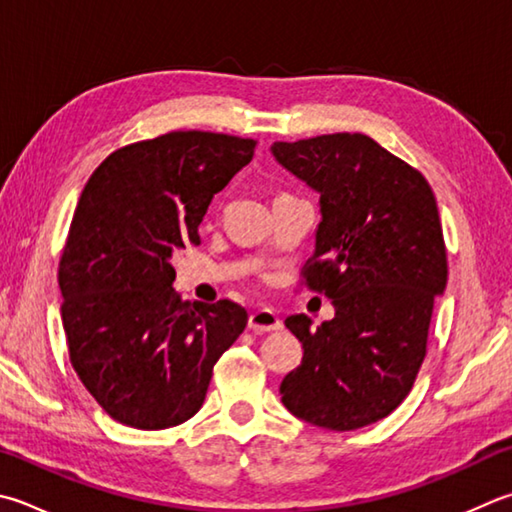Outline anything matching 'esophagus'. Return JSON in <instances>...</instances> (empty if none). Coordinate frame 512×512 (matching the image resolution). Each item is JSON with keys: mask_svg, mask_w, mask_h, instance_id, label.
Returning <instances> with one entry per match:
<instances>
[{"mask_svg": "<svg viewBox=\"0 0 512 512\" xmlns=\"http://www.w3.org/2000/svg\"><path fill=\"white\" fill-rule=\"evenodd\" d=\"M248 329L253 333H271L282 329V320L271 309H257L250 313L248 318Z\"/></svg>", "mask_w": 512, "mask_h": 512, "instance_id": "1", "label": "esophagus"}]
</instances>
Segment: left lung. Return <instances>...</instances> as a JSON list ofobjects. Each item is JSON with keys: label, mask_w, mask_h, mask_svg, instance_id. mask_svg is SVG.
Wrapping results in <instances>:
<instances>
[{"label": "left lung", "mask_w": 512, "mask_h": 512, "mask_svg": "<svg viewBox=\"0 0 512 512\" xmlns=\"http://www.w3.org/2000/svg\"><path fill=\"white\" fill-rule=\"evenodd\" d=\"M271 150L320 194L302 284L336 309L318 329L306 315L286 318L304 356L282 380V403L318 427L358 430L392 414L423 365L434 295L448 282L439 208L425 176L365 134Z\"/></svg>", "instance_id": "left-lung-1"}]
</instances>
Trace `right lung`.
Returning a JSON list of instances; mask_svg holds the SVG:
<instances>
[{
    "instance_id": "add662e5",
    "label": "right lung",
    "mask_w": 512,
    "mask_h": 512,
    "mask_svg": "<svg viewBox=\"0 0 512 512\" xmlns=\"http://www.w3.org/2000/svg\"><path fill=\"white\" fill-rule=\"evenodd\" d=\"M255 145L170 132L109 154L82 190L58 268L62 327L73 369L114 421L136 430L188 421L215 362L246 329L235 302H183L170 259L199 244L212 197Z\"/></svg>"
}]
</instances>
